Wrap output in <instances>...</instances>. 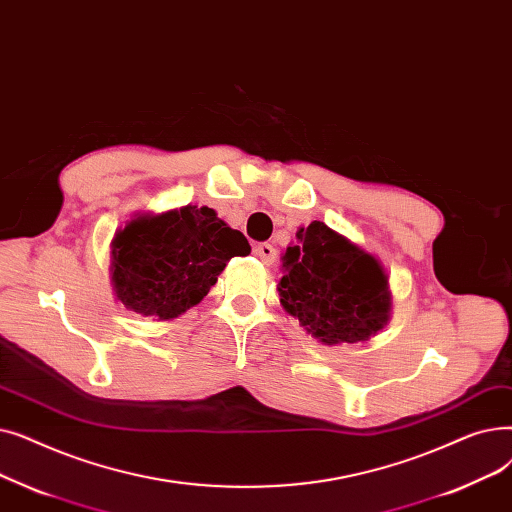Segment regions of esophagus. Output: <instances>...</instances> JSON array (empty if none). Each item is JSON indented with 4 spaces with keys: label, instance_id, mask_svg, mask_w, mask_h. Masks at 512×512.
I'll return each mask as SVG.
<instances>
[{
    "label": "esophagus",
    "instance_id": "obj_1",
    "mask_svg": "<svg viewBox=\"0 0 512 512\" xmlns=\"http://www.w3.org/2000/svg\"><path fill=\"white\" fill-rule=\"evenodd\" d=\"M254 254H256L266 266L273 264L275 258H277V250L271 246V243H258V246L254 248Z\"/></svg>",
    "mask_w": 512,
    "mask_h": 512
}]
</instances>
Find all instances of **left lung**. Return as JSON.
Listing matches in <instances>:
<instances>
[{"instance_id": "left-lung-1", "label": "left lung", "mask_w": 512, "mask_h": 512, "mask_svg": "<svg viewBox=\"0 0 512 512\" xmlns=\"http://www.w3.org/2000/svg\"><path fill=\"white\" fill-rule=\"evenodd\" d=\"M296 239L281 256L283 310L325 346L369 342L392 316L381 260L321 221L300 227Z\"/></svg>"}]
</instances>
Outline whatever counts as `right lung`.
Masks as SVG:
<instances>
[{"mask_svg":"<svg viewBox=\"0 0 512 512\" xmlns=\"http://www.w3.org/2000/svg\"><path fill=\"white\" fill-rule=\"evenodd\" d=\"M250 252L208 206L135 214L112 239V287L127 310L170 321L204 300L233 256Z\"/></svg>","mask_w":512,"mask_h":512,"instance_id":"obj_1","label":"right lung"}]
</instances>
